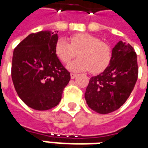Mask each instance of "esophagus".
<instances>
[{"label":"esophagus","instance_id":"34e87169","mask_svg":"<svg viewBox=\"0 0 148 148\" xmlns=\"http://www.w3.org/2000/svg\"><path fill=\"white\" fill-rule=\"evenodd\" d=\"M76 77H77V74H71V77L72 79H74V78H75Z\"/></svg>","mask_w":148,"mask_h":148}]
</instances>
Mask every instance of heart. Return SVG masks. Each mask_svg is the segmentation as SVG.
Returning a JSON list of instances; mask_svg holds the SVG:
<instances>
[{"label": "heart", "mask_w": 148, "mask_h": 148, "mask_svg": "<svg viewBox=\"0 0 148 148\" xmlns=\"http://www.w3.org/2000/svg\"><path fill=\"white\" fill-rule=\"evenodd\" d=\"M77 51L79 58L67 65L68 70L73 72L90 70L92 74H98L109 66L111 60L110 46L90 34H76L71 38V43L64 38L56 42V55L64 63L71 61Z\"/></svg>", "instance_id": "1"}]
</instances>
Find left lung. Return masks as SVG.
I'll return each instance as SVG.
<instances>
[{
  "instance_id": "left-lung-1",
  "label": "left lung",
  "mask_w": 148,
  "mask_h": 148,
  "mask_svg": "<svg viewBox=\"0 0 148 148\" xmlns=\"http://www.w3.org/2000/svg\"><path fill=\"white\" fill-rule=\"evenodd\" d=\"M137 77L136 52L129 43L119 41L112 50L109 66L90 78L85 93L87 105L100 114L116 111L129 97Z\"/></svg>"
}]
</instances>
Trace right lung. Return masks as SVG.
<instances>
[{
	"mask_svg": "<svg viewBox=\"0 0 148 148\" xmlns=\"http://www.w3.org/2000/svg\"><path fill=\"white\" fill-rule=\"evenodd\" d=\"M58 39L56 32L32 33L13 51L12 79L15 90L28 107L36 110H47L58 105L71 79L55 53Z\"/></svg>",
	"mask_w": 148,
	"mask_h": 148,
	"instance_id": "right-lung-1",
	"label": "right lung"
}]
</instances>
